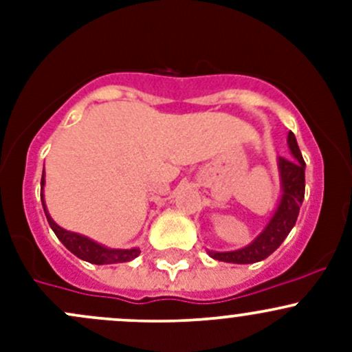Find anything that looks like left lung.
Returning <instances> with one entry per match:
<instances>
[{
    "mask_svg": "<svg viewBox=\"0 0 352 352\" xmlns=\"http://www.w3.org/2000/svg\"><path fill=\"white\" fill-rule=\"evenodd\" d=\"M287 148L293 160H286L278 156V172L281 196L276 206L274 212L269 218L267 225L250 243L242 248L228 252L209 250V257L230 264H254L267 258L276 248L279 247L296 223L300 214V206L305 199V160L298 148L296 138L291 133L287 134Z\"/></svg>",
    "mask_w": 352,
    "mask_h": 352,
    "instance_id": "8db88e82",
    "label": "left lung"
}]
</instances>
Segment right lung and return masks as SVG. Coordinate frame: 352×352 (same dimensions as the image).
Wrapping results in <instances>:
<instances>
[{
	"label": "right lung",
	"instance_id": "obj_1",
	"mask_svg": "<svg viewBox=\"0 0 352 352\" xmlns=\"http://www.w3.org/2000/svg\"><path fill=\"white\" fill-rule=\"evenodd\" d=\"M44 186H45V172L42 173V180H41L42 208H44L45 218H47L49 226L52 228V232L56 233V236L61 240V243L65 245L71 254H74L78 258H81V261H87L90 262V264H97V265L129 262L141 254L140 247L110 248V247H105V245L95 242V240L88 239V236L80 235V233H74V232H69V230L61 228V226L51 218V214H49L47 206H45V201H44Z\"/></svg>",
	"mask_w": 352,
	"mask_h": 352
}]
</instances>
